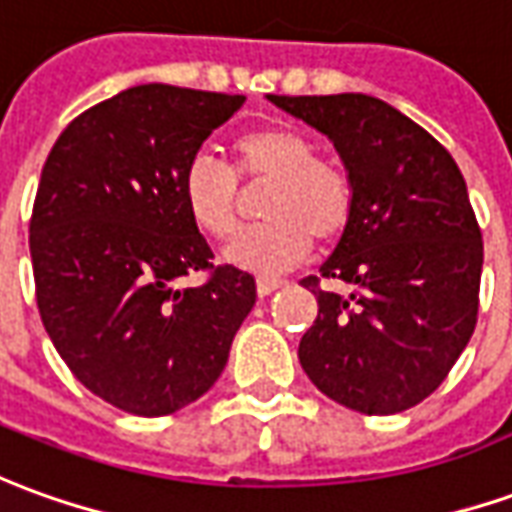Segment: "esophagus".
I'll use <instances>...</instances> for the list:
<instances>
[{
    "instance_id": "34e87169",
    "label": "esophagus",
    "mask_w": 512,
    "mask_h": 512,
    "mask_svg": "<svg viewBox=\"0 0 512 512\" xmlns=\"http://www.w3.org/2000/svg\"><path fill=\"white\" fill-rule=\"evenodd\" d=\"M277 288H282L280 280H268V277H260V280H257V296H260V299H263V296H271Z\"/></svg>"
}]
</instances>
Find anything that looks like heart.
Masks as SVG:
<instances>
[{"mask_svg": "<svg viewBox=\"0 0 512 512\" xmlns=\"http://www.w3.org/2000/svg\"><path fill=\"white\" fill-rule=\"evenodd\" d=\"M238 174L249 182H271L266 224L232 235L224 263L274 274L296 266L310 252L313 238L332 241L352 219L355 188L349 174L316 157V146L285 127H257L235 138ZM182 202L196 227L213 238L235 230L241 188L235 171L210 152H196L182 171Z\"/></svg>", "mask_w": 512, "mask_h": 512, "instance_id": "1", "label": "heart"}]
</instances>
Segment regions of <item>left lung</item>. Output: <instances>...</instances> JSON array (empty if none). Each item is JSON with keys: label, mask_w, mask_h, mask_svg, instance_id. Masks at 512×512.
Returning <instances> with one entry per match:
<instances>
[{"label": "left lung", "mask_w": 512, "mask_h": 512, "mask_svg": "<svg viewBox=\"0 0 512 512\" xmlns=\"http://www.w3.org/2000/svg\"><path fill=\"white\" fill-rule=\"evenodd\" d=\"M327 135L355 188L352 219L321 277L299 363L332 402L391 416L427 399L477 324L482 232L466 180L430 132L366 94L268 96Z\"/></svg>", "instance_id": "1"}]
</instances>
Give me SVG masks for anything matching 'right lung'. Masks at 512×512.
<instances>
[{
  "mask_svg": "<svg viewBox=\"0 0 512 512\" xmlns=\"http://www.w3.org/2000/svg\"><path fill=\"white\" fill-rule=\"evenodd\" d=\"M246 96L135 85L71 121L30 221L38 310L71 374L132 416H169L213 388L255 307L252 274L210 266L182 171Z\"/></svg>",
  "mask_w": 512,
  "mask_h": 512,
  "instance_id": "1",
  "label": "right lung"
}]
</instances>
